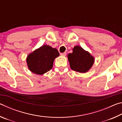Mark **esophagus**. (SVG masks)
Masks as SVG:
<instances>
[{
  "label": "esophagus",
  "instance_id": "obj_1",
  "mask_svg": "<svg viewBox=\"0 0 122 122\" xmlns=\"http://www.w3.org/2000/svg\"><path fill=\"white\" fill-rule=\"evenodd\" d=\"M60 55H61V56H65L66 55V53L65 52V53H61Z\"/></svg>",
  "mask_w": 122,
  "mask_h": 122
}]
</instances>
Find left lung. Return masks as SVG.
<instances>
[{"mask_svg": "<svg viewBox=\"0 0 122 122\" xmlns=\"http://www.w3.org/2000/svg\"><path fill=\"white\" fill-rule=\"evenodd\" d=\"M67 56L71 68L80 73L88 71L95 62L94 57L79 46H74L73 53L68 54Z\"/></svg>", "mask_w": 122, "mask_h": 122, "instance_id": "1", "label": "left lung"}]
</instances>
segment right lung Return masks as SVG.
I'll use <instances>...</instances> for the list:
<instances>
[{"label": "right lung", "instance_id": "right-lung-1", "mask_svg": "<svg viewBox=\"0 0 122 122\" xmlns=\"http://www.w3.org/2000/svg\"><path fill=\"white\" fill-rule=\"evenodd\" d=\"M59 56L56 48L45 45L29 54L26 58L28 69L37 75H43L53 68L55 59Z\"/></svg>", "mask_w": 122, "mask_h": 122}]
</instances>
